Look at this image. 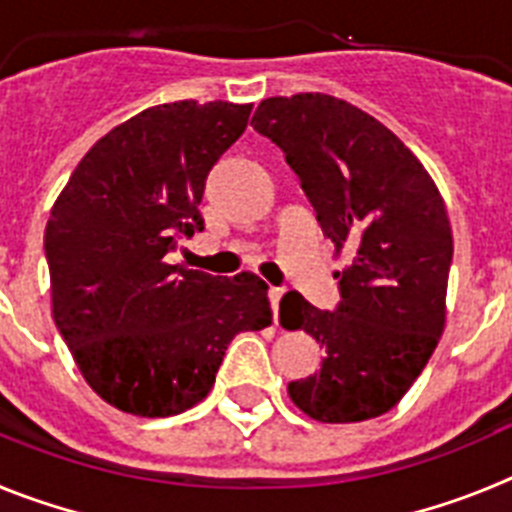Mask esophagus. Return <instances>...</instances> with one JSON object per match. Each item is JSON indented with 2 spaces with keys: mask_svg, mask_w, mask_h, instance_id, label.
I'll return each mask as SVG.
<instances>
[{
  "mask_svg": "<svg viewBox=\"0 0 512 512\" xmlns=\"http://www.w3.org/2000/svg\"><path fill=\"white\" fill-rule=\"evenodd\" d=\"M284 289L282 287H269V302H271V310H274V318L279 315V300H282Z\"/></svg>",
  "mask_w": 512,
  "mask_h": 512,
  "instance_id": "esophagus-1",
  "label": "esophagus"
}]
</instances>
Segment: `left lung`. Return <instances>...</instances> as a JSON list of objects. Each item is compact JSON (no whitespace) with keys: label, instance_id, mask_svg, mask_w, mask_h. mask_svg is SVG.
<instances>
[{"label":"left lung","instance_id":"left-lung-1","mask_svg":"<svg viewBox=\"0 0 512 512\" xmlns=\"http://www.w3.org/2000/svg\"><path fill=\"white\" fill-rule=\"evenodd\" d=\"M251 125L282 148L323 235L351 256L336 271L333 312L297 292L279 302L284 328L305 330L325 351L318 372L289 382V397L320 423L377 418L413 387L446 325V205L413 151L343 99L269 97Z\"/></svg>","mask_w":512,"mask_h":512}]
</instances>
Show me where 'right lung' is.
Listing matches in <instances>:
<instances>
[{"instance_id": "obj_1", "label": "right lung", "mask_w": 512, "mask_h": 512, "mask_svg": "<svg viewBox=\"0 0 512 512\" xmlns=\"http://www.w3.org/2000/svg\"><path fill=\"white\" fill-rule=\"evenodd\" d=\"M251 104H158L99 138L45 225L53 320L104 402L140 418L205 400L225 348L271 325L266 282L166 264L205 228L207 174L241 138Z\"/></svg>"}]
</instances>
